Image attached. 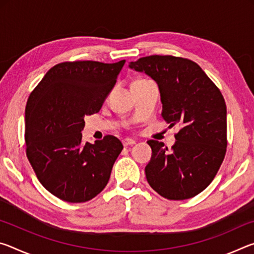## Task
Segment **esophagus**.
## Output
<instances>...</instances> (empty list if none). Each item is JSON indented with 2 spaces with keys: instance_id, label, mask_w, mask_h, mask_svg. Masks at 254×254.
Listing matches in <instances>:
<instances>
[{
  "instance_id": "esophagus-1",
  "label": "esophagus",
  "mask_w": 254,
  "mask_h": 254,
  "mask_svg": "<svg viewBox=\"0 0 254 254\" xmlns=\"http://www.w3.org/2000/svg\"><path fill=\"white\" fill-rule=\"evenodd\" d=\"M122 143H123L124 147H127V145L135 144V141L132 140V139H128V137H127V139H123V140H122Z\"/></svg>"
}]
</instances>
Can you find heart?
I'll return each mask as SVG.
<instances>
[{
    "instance_id": "obj_1",
    "label": "heart",
    "mask_w": 254,
    "mask_h": 254,
    "mask_svg": "<svg viewBox=\"0 0 254 254\" xmlns=\"http://www.w3.org/2000/svg\"><path fill=\"white\" fill-rule=\"evenodd\" d=\"M145 81H148V80H145V79H137V80H135V81H133V84H132V85L142 84V83H145Z\"/></svg>"
}]
</instances>
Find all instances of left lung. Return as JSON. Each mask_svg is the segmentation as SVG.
Wrapping results in <instances>:
<instances>
[{"instance_id": "left-lung-1", "label": "left lung", "mask_w": 254, "mask_h": 254, "mask_svg": "<svg viewBox=\"0 0 254 254\" xmlns=\"http://www.w3.org/2000/svg\"><path fill=\"white\" fill-rule=\"evenodd\" d=\"M156 81L161 117L179 124L171 150L149 140L152 156L145 166L150 186L167 199L183 200L199 194L212 183L226 152V105L220 89L189 59L149 56L128 63Z\"/></svg>"}]
</instances>
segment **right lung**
<instances>
[{
  "label": "right lung",
  "instance_id": "obj_1",
  "mask_svg": "<svg viewBox=\"0 0 254 254\" xmlns=\"http://www.w3.org/2000/svg\"><path fill=\"white\" fill-rule=\"evenodd\" d=\"M124 64H58L28 98L27 157L42 186L68 203H84L100 194L122 151L113 135L83 143L81 130L86 115L101 110Z\"/></svg>",
  "mask_w": 254,
  "mask_h": 254
}]
</instances>
